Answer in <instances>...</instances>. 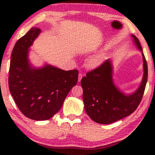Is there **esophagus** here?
Instances as JSON below:
<instances>
[{
	"mask_svg": "<svg viewBox=\"0 0 155 155\" xmlns=\"http://www.w3.org/2000/svg\"><path fill=\"white\" fill-rule=\"evenodd\" d=\"M82 77H83V74H78V81H81V78H82Z\"/></svg>",
	"mask_w": 155,
	"mask_h": 155,
	"instance_id": "esophagus-1",
	"label": "esophagus"
}]
</instances>
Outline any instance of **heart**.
I'll list each match as a JSON object with an SVG mask.
<instances>
[{
    "label": "heart",
    "mask_w": 155,
    "mask_h": 155,
    "mask_svg": "<svg viewBox=\"0 0 155 155\" xmlns=\"http://www.w3.org/2000/svg\"><path fill=\"white\" fill-rule=\"evenodd\" d=\"M87 66L91 68L94 69L97 68V67L100 64V58L97 56V55H94V56L90 58L87 60Z\"/></svg>",
    "instance_id": "obj_1"
}]
</instances>
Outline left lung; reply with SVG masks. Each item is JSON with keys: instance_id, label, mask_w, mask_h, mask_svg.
I'll use <instances>...</instances> for the list:
<instances>
[{"instance_id": "left-lung-1", "label": "left lung", "mask_w": 155, "mask_h": 155, "mask_svg": "<svg viewBox=\"0 0 155 155\" xmlns=\"http://www.w3.org/2000/svg\"><path fill=\"white\" fill-rule=\"evenodd\" d=\"M131 37L142 52L143 62V77L137 91L126 94L115 86L112 62L109 59L87 72L81 81L85 110L97 123L110 124L128 116L137 109L142 100L147 81V64L139 40L134 35Z\"/></svg>"}]
</instances>
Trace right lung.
Here are the masks:
<instances>
[{
  "mask_svg": "<svg viewBox=\"0 0 155 155\" xmlns=\"http://www.w3.org/2000/svg\"><path fill=\"white\" fill-rule=\"evenodd\" d=\"M41 33L31 28L12 50L9 70L10 93L20 111L35 120H47L59 111L77 84V70L64 71L50 64L36 68L30 63L29 48Z\"/></svg>",
  "mask_w": 155,
  "mask_h": 155,
  "instance_id": "add662e5",
  "label": "right lung"
}]
</instances>
